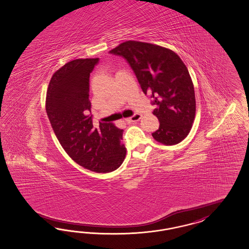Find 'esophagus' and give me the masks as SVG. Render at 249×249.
Masks as SVG:
<instances>
[{
    "instance_id": "obj_1",
    "label": "esophagus",
    "mask_w": 249,
    "mask_h": 249,
    "mask_svg": "<svg viewBox=\"0 0 249 249\" xmlns=\"http://www.w3.org/2000/svg\"><path fill=\"white\" fill-rule=\"evenodd\" d=\"M141 118H142V114H135L134 115H132L131 117L126 118L125 121L127 122V123H132V122L139 121Z\"/></svg>"
}]
</instances>
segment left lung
Here are the masks:
<instances>
[{"instance_id": "1", "label": "left lung", "mask_w": 249, "mask_h": 249, "mask_svg": "<svg viewBox=\"0 0 249 249\" xmlns=\"http://www.w3.org/2000/svg\"><path fill=\"white\" fill-rule=\"evenodd\" d=\"M110 53L126 60L144 94H149L153 114L160 125L153 137L166 145L177 144L189 134L196 115L192 79L178 54L152 43L127 41Z\"/></svg>"}]
</instances>
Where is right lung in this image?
Returning a JSON list of instances; mask_svg holds the SVG:
<instances>
[{"mask_svg":"<svg viewBox=\"0 0 249 249\" xmlns=\"http://www.w3.org/2000/svg\"><path fill=\"white\" fill-rule=\"evenodd\" d=\"M99 58L76 59L64 64L51 79L46 113L57 139L76 163L88 170L109 173L124 160V130L112 123L93 128L89 78Z\"/></svg>","mask_w":249,"mask_h":249,"instance_id":"1","label":"right lung"}]
</instances>
